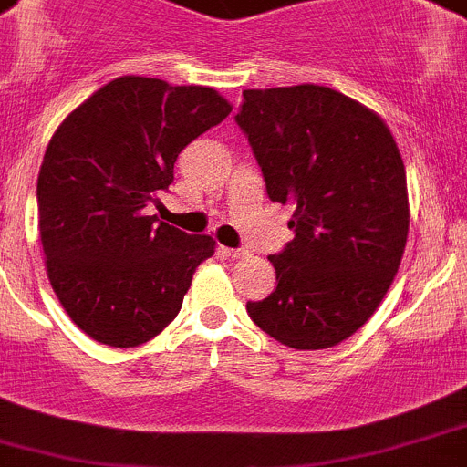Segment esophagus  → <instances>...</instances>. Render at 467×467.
I'll return each instance as SVG.
<instances>
[{
  "label": "esophagus",
  "mask_w": 467,
  "mask_h": 467,
  "mask_svg": "<svg viewBox=\"0 0 467 467\" xmlns=\"http://www.w3.org/2000/svg\"><path fill=\"white\" fill-rule=\"evenodd\" d=\"M222 252H224L229 259H245L247 256V250H243V247H222Z\"/></svg>",
  "instance_id": "1"
}]
</instances>
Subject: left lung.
Listing matches in <instances>:
<instances>
[{
  "label": "left lung",
  "mask_w": 467,
  "mask_h": 467,
  "mask_svg": "<svg viewBox=\"0 0 467 467\" xmlns=\"http://www.w3.org/2000/svg\"><path fill=\"white\" fill-rule=\"evenodd\" d=\"M236 122L294 241L271 254L275 292L252 322L294 349H327L373 317L410 229L405 164L378 113L324 85L243 89Z\"/></svg>",
  "instance_id": "8db88e82"
}]
</instances>
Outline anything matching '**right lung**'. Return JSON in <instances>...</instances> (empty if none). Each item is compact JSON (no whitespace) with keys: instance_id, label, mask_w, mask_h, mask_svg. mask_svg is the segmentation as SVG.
Returning a JSON list of instances; mask_svg holds the SVG:
<instances>
[{"instance_id":"1","label":"right lung","mask_w":467,"mask_h":467,"mask_svg":"<svg viewBox=\"0 0 467 467\" xmlns=\"http://www.w3.org/2000/svg\"><path fill=\"white\" fill-rule=\"evenodd\" d=\"M229 113L213 88L122 76L53 134L38 171V234L53 292L92 340L136 348L181 312L215 241L157 222L150 205L185 145Z\"/></svg>"}]
</instances>
